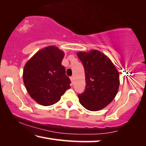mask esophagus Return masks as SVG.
<instances>
[{
    "label": "esophagus",
    "instance_id": "esophagus-1",
    "mask_svg": "<svg viewBox=\"0 0 146 146\" xmlns=\"http://www.w3.org/2000/svg\"><path fill=\"white\" fill-rule=\"evenodd\" d=\"M70 80L72 81V82H74V76H71L70 77Z\"/></svg>",
    "mask_w": 146,
    "mask_h": 146
}]
</instances>
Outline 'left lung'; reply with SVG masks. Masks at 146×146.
I'll return each instance as SVG.
<instances>
[{"label":"left lung","instance_id":"left-lung-1","mask_svg":"<svg viewBox=\"0 0 146 146\" xmlns=\"http://www.w3.org/2000/svg\"><path fill=\"white\" fill-rule=\"evenodd\" d=\"M84 67L86 86L78 94L81 104L90 111L100 110L108 105L117 93L119 74L110 59L98 50L79 52Z\"/></svg>","mask_w":146,"mask_h":146}]
</instances>
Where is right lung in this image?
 I'll return each instance as SVG.
<instances>
[{"mask_svg": "<svg viewBox=\"0 0 146 146\" xmlns=\"http://www.w3.org/2000/svg\"><path fill=\"white\" fill-rule=\"evenodd\" d=\"M63 57V51L48 46L36 53L25 65L24 84L31 97L38 104H54L70 89V80L61 64Z\"/></svg>", "mask_w": 146, "mask_h": 146, "instance_id": "1", "label": "right lung"}]
</instances>
